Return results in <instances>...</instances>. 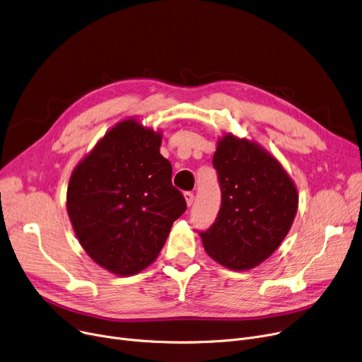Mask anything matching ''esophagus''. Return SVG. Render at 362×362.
Segmentation results:
<instances>
[{
  "label": "esophagus",
  "mask_w": 362,
  "mask_h": 362,
  "mask_svg": "<svg viewBox=\"0 0 362 362\" xmlns=\"http://www.w3.org/2000/svg\"><path fill=\"white\" fill-rule=\"evenodd\" d=\"M185 199H186L187 206L194 205V201H195V195H194V192H185Z\"/></svg>",
  "instance_id": "esophagus-1"
}]
</instances>
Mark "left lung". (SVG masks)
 Here are the masks:
<instances>
[{
  "label": "left lung",
  "instance_id": "8db88e82",
  "mask_svg": "<svg viewBox=\"0 0 362 362\" xmlns=\"http://www.w3.org/2000/svg\"><path fill=\"white\" fill-rule=\"evenodd\" d=\"M221 206L199 232L205 252L223 267L251 270L267 259L291 230L298 191L281 164L254 141L227 133L213 157Z\"/></svg>",
  "mask_w": 362,
  "mask_h": 362
}]
</instances>
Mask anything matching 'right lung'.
I'll list each match as a JSON object with an SVG mask.
<instances>
[{
	"mask_svg": "<svg viewBox=\"0 0 362 362\" xmlns=\"http://www.w3.org/2000/svg\"><path fill=\"white\" fill-rule=\"evenodd\" d=\"M161 133L126 119L111 127L74 167L67 214L86 254L117 276L156 261L186 201L160 154Z\"/></svg>",
	"mask_w": 362,
	"mask_h": 362,
	"instance_id": "right-lung-1",
	"label": "right lung"
}]
</instances>
